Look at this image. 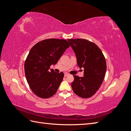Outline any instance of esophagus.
<instances>
[{
  "label": "esophagus",
  "mask_w": 131,
  "mask_h": 131,
  "mask_svg": "<svg viewBox=\"0 0 131 131\" xmlns=\"http://www.w3.org/2000/svg\"><path fill=\"white\" fill-rule=\"evenodd\" d=\"M69 75V73H68V72H65V74H64V76H65V77H68V76Z\"/></svg>",
  "instance_id": "obj_1"
}]
</instances>
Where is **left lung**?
Returning a JSON list of instances; mask_svg holds the SVG:
<instances>
[{
    "mask_svg": "<svg viewBox=\"0 0 131 131\" xmlns=\"http://www.w3.org/2000/svg\"><path fill=\"white\" fill-rule=\"evenodd\" d=\"M74 50L80 69H84V77L73 75L71 83L74 92L83 98H88L96 93L105 77L107 64L102 51L98 46L84 39H68Z\"/></svg>",
    "mask_w": 131,
    "mask_h": 131,
    "instance_id": "1",
    "label": "left lung"
}]
</instances>
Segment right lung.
Instances as JSON below:
<instances>
[{
	"label": "right lung",
	"instance_id": "right-lung-1",
	"mask_svg": "<svg viewBox=\"0 0 131 131\" xmlns=\"http://www.w3.org/2000/svg\"><path fill=\"white\" fill-rule=\"evenodd\" d=\"M70 47L66 39L50 38L36 43L30 50L24 62L26 78L36 95L48 98L57 92L64 74L50 69Z\"/></svg>",
	"mask_w": 131,
	"mask_h": 131
}]
</instances>
